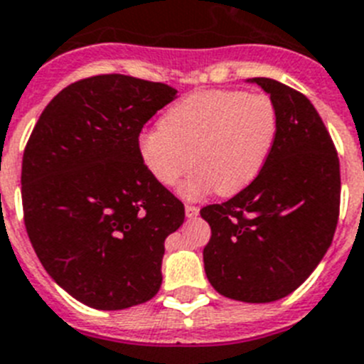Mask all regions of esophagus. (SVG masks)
Returning <instances> with one entry per match:
<instances>
[{"label": "esophagus", "instance_id": "esophagus-1", "mask_svg": "<svg viewBox=\"0 0 364 364\" xmlns=\"http://www.w3.org/2000/svg\"><path fill=\"white\" fill-rule=\"evenodd\" d=\"M185 214H186V218H196L198 216V214H200V208L196 207V205H185Z\"/></svg>", "mask_w": 364, "mask_h": 364}]
</instances>
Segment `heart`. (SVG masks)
<instances>
[{
  "mask_svg": "<svg viewBox=\"0 0 364 364\" xmlns=\"http://www.w3.org/2000/svg\"><path fill=\"white\" fill-rule=\"evenodd\" d=\"M278 115L267 95L232 90L196 91L164 113L159 126L139 135L137 151L151 178L181 186L186 200L208 192L232 196L251 185L269 159Z\"/></svg>",
  "mask_w": 364,
  "mask_h": 364,
  "instance_id": "heart-1",
  "label": "heart"
}]
</instances>
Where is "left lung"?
<instances>
[{
    "instance_id": "left-lung-1",
    "label": "left lung",
    "mask_w": 364,
    "mask_h": 364,
    "mask_svg": "<svg viewBox=\"0 0 364 364\" xmlns=\"http://www.w3.org/2000/svg\"><path fill=\"white\" fill-rule=\"evenodd\" d=\"M269 95L278 129L269 159L249 186L201 208L210 225L203 249L220 295L265 304L293 293L326 255L341 201L339 157L304 95L273 78H247Z\"/></svg>"
}]
</instances>
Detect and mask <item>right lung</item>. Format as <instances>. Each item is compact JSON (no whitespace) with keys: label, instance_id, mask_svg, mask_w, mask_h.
Instances as JSON below:
<instances>
[{"label":"right lung","instance_id":"1","mask_svg":"<svg viewBox=\"0 0 364 364\" xmlns=\"http://www.w3.org/2000/svg\"><path fill=\"white\" fill-rule=\"evenodd\" d=\"M178 91L126 75L78 80L47 104L21 164L27 235L50 278L82 304L156 296L164 240L185 207L141 163L137 139Z\"/></svg>","mask_w":364,"mask_h":364}]
</instances>
